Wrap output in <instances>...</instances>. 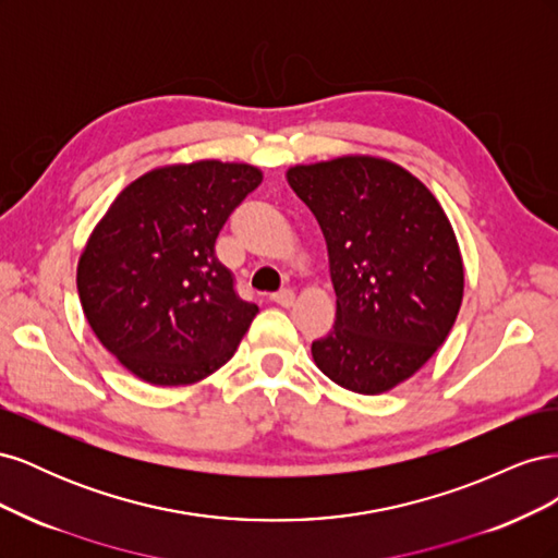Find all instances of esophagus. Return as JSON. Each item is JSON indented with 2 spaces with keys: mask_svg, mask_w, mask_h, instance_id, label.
<instances>
[{
  "mask_svg": "<svg viewBox=\"0 0 558 558\" xmlns=\"http://www.w3.org/2000/svg\"><path fill=\"white\" fill-rule=\"evenodd\" d=\"M275 302V305H279V307H291L293 302H295V293L291 291V289H281V291H277L272 298H269Z\"/></svg>",
  "mask_w": 558,
  "mask_h": 558,
  "instance_id": "obj_1",
  "label": "esophagus"
}]
</instances>
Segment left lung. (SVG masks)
<instances>
[{"instance_id":"left-lung-1","label":"left lung","mask_w":558,"mask_h":558,"mask_svg":"<svg viewBox=\"0 0 558 558\" xmlns=\"http://www.w3.org/2000/svg\"><path fill=\"white\" fill-rule=\"evenodd\" d=\"M328 246L335 326L312 342L337 386L379 396L442 347L463 302L459 240L437 197L379 156L349 154L286 170Z\"/></svg>"}]
</instances>
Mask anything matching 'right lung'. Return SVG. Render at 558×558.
I'll use <instances>...</instances> for the list:
<instances>
[{"label":"right lung","instance_id":"right-lung-1","mask_svg":"<svg viewBox=\"0 0 558 558\" xmlns=\"http://www.w3.org/2000/svg\"><path fill=\"white\" fill-rule=\"evenodd\" d=\"M260 181L248 162L162 165L128 183L93 228L76 267L81 307L134 377L185 386L234 356L258 307L234 293L214 244Z\"/></svg>","mask_w":558,"mask_h":558}]
</instances>
